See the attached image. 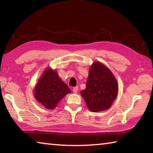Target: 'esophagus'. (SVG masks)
<instances>
[{"label":"esophagus","instance_id":"34e87169","mask_svg":"<svg viewBox=\"0 0 153 153\" xmlns=\"http://www.w3.org/2000/svg\"><path fill=\"white\" fill-rule=\"evenodd\" d=\"M78 91V86H76V87H74L73 88V92L74 93H77V92Z\"/></svg>","mask_w":153,"mask_h":153}]
</instances>
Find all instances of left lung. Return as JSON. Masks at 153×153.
<instances>
[{
  "label": "left lung",
  "instance_id": "8db88e82",
  "mask_svg": "<svg viewBox=\"0 0 153 153\" xmlns=\"http://www.w3.org/2000/svg\"><path fill=\"white\" fill-rule=\"evenodd\" d=\"M118 93L115 76L105 65L96 61L90 67L86 88L80 92L88 108L92 112L107 110Z\"/></svg>",
  "mask_w": 153,
  "mask_h": 153
}]
</instances>
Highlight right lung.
<instances>
[{
	"mask_svg": "<svg viewBox=\"0 0 153 153\" xmlns=\"http://www.w3.org/2000/svg\"><path fill=\"white\" fill-rule=\"evenodd\" d=\"M71 90L62 81L58 74L51 68L43 72L33 90L38 102L48 109L55 108L60 100Z\"/></svg>",
	"mask_w": 153,
	"mask_h": 153,
	"instance_id": "1",
	"label": "right lung"
}]
</instances>
